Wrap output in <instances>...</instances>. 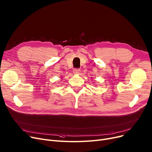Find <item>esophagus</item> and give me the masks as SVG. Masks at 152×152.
Here are the masks:
<instances>
[{"instance_id":"esophagus-1","label":"esophagus","mask_w":152,"mask_h":152,"mask_svg":"<svg viewBox=\"0 0 152 152\" xmlns=\"http://www.w3.org/2000/svg\"><path fill=\"white\" fill-rule=\"evenodd\" d=\"M73 73H74V74L79 75V73H80V70L78 69H75L74 71H73Z\"/></svg>"}]
</instances>
